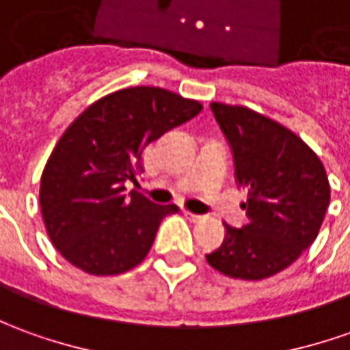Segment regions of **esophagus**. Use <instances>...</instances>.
<instances>
[{
	"instance_id": "1",
	"label": "esophagus",
	"mask_w": 350,
	"mask_h": 350,
	"mask_svg": "<svg viewBox=\"0 0 350 350\" xmlns=\"http://www.w3.org/2000/svg\"><path fill=\"white\" fill-rule=\"evenodd\" d=\"M184 215H185V218H189L191 222H199V220L203 218L201 215H193V213H189V211H184Z\"/></svg>"
}]
</instances>
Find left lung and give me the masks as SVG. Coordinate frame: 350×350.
<instances>
[{"label":"left lung","mask_w":350,"mask_h":350,"mask_svg":"<svg viewBox=\"0 0 350 350\" xmlns=\"http://www.w3.org/2000/svg\"><path fill=\"white\" fill-rule=\"evenodd\" d=\"M232 147L237 185L247 189V224H224L222 245L206 255L237 280H265L314 243L329 205V182L314 151L291 130L253 109L211 103Z\"/></svg>","instance_id":"left-lung-1"}]
</instances>
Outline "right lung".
Returning <instances> with one entry per match:
<instances>
[{
  "mask_svg": "<svg viewBox=\"0 0 350 350\" xmlns=\"http://www.w3.org/2000/svg\"><path fill=\"white\" fill-rule=\"evenodd\" d=\"M201 109L163 88L135 85L101 97L66 128L45 163L40 206L51 243L70 265L115 275L144 260L161 220L178 206L126 193L124 184L144 170L147 145Z\"/></svg>",
  "mask_w": 350,
  "mask_h": 350,
  "instance_id": "add662e5",
  "label": "right lung"
}]
</instances>
